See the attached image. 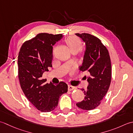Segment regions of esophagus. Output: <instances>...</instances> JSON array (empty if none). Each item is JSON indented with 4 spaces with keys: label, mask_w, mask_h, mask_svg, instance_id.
Masks as SVG:
<instances>
[{
    "label": "esophagus",
    "mask_w": 133,
    "mask_h": 133,
    "mask_svg": "<svg viewBox=\"0 0 133 133\" xmlns=\"http://www.w3.org/2000/svg\"><path fill=\"white\" fill-rule=\"evenodd\" d=\"M76 89V87H74L72 85H68V90L69 91L74 90V89Z\"/></svg>",
    "instance_id": "obj_1"
}]
</instances>
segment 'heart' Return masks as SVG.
<instances>
[{"label":"heart","mask_w":133,"mask_h":133,"mask_svg":"<svg viewBox=\"0 0 133 133\" xmlns=\"http://www.w3.org/2000/svg\"><path fill=\"white\" fill-rule=\"evenodd\" d=\"M66 42L68 46L69 47L70 50L78 49L80 50L82 49V45L80 39L75 36L69 37L66 39Z\"/></svg>","instance_id":"1"}]
</instances>
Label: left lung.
Masks as SVG:
<instances>
[{
    "mask_svg": "<svg viewBox=\"0 0 133 133\" xmlns=\"http://www.w3.org/2000/svg\"><path fill=\"white\" fill-rule=\"evenodd\" d=\"M85 45L80 70L87 72V89L82 88L85 97L76 105L84 110H91L100 105L106 95L111 80V64L109 53L98 38L88 33H76Z\"/></svg>",
    "mask_w": 133,
    "mask_h": 133,
    "instance_id": "1",
    "label": "left lung"
}]
</instances>
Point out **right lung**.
<instances>
[{"mask_svg": "<svg viewBox=\"0 0 133 133\" xmlns=\"http://www.w3.org/2000/svg\"><path fill=\"white\" fill-rule=\"evenodd\" d=\"M63 34L40 33L27 41L18 55V77L21 88L31 103L42 112H50L58 105L59 97L67 92L68 85L46 83L42 75L52 67L53 46Z\"/></svg>", "mask_w": 133, "mask_h": 133, "instance_id": "1", "label": "right lung"}]
</instances>
